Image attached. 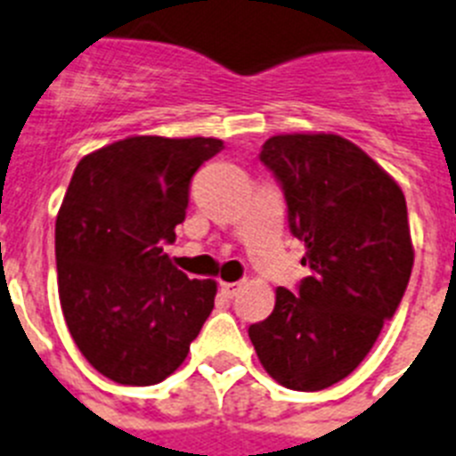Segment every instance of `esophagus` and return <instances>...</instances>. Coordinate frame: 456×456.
Listing matches in <instances>:
<instances>
[{"label":"esophagus","mask_w":456,"mask_h":456,"mask_svg":"<svg viewBox=\"0 0 456 456\" xmlns=\"http://www.w3.org/2000/svg\"><path fill=\"white\" fill-rule=\"evenodd\" d=\"M221 294H224V299H235L237 294H240L241 289V283H221Z\"/></svg>","instance_id":"esophagus-1"}]
</instances>
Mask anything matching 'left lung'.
<instances>
[{
	"mask_svg": "<svg viewBox=\"0 0 456 456\" xmlns=\"http://www.w3.org/2000/svg\"><path fill=\"white\" fill-rule=\"evenodd\" d=\"M260 162L273 173L289 232L305 244V276L276 289L248 338L269 377L292 390H324L368 356L395 315L413 267L400 184L338 134H278Z\"/></svg>",
	"mask_w": 456,
	"mask_h": 456,
	"instance_id": "obj_1",
	"label": "left lung"
}]
</instances>
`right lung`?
Listing matches in <instances>:
<instances>
[{
	"label": "right lung",
	"instance_id": "right-lung-1",
	"mask_svg": "<svg viewBox=\"0 0 456 456\" xmlns=\"http://www.w3.org/2000/svg\"><path fill=\"white\" fill-rule=\"evenodd\" d=\"M224 141L130 136L77 164L56 216L59 299L88 363L123 386L159 384L183 365L215 308L212 278L164 253L189 183Z\"/></svg>",
	"mask_w": 456,
	"mask_h": 456
}]
</instances>
